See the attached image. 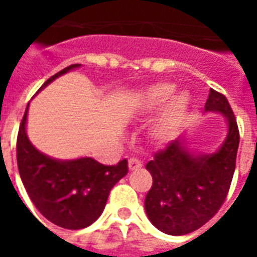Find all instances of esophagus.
<instances>
[{
    "mask_svg": "<svg viewBox=\"0 0 257 257\" xmlns=\"http://www.w3.org/2000/svg\"><path fill=\"white\" fill-rule=\"evenodd\" d=\"M128 167H129V169H131V171H135V169L141 168V167H143V163H141L139 159H135V157H133V159H129Z\"/></svg>",
    "mask_w": 257,
    "mask_h": 257,
    "instance_id": "obj_1",
    "label": "esophagus"
}]
</instances>
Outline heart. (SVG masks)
Segmentation results:
<instances>
[{"mask_svg":"<svg viewBox=\"0 0 257 257\" xmlns=\"http://www.w3.org/2000/svg\"><path fill=\"white\" fill-rule=\"evenodd\" d=\"M164 112L153 126V136L159 140H171L187 117L192 97L185 90L175 93V85L169 82H159L144 89L136 98V109L141 113H148L163 106Z\"/></svg>","mask_w":257,"mask_h":257,"instance_id":"obj_1","label":"heart"}]
</instances>
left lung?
I'll return each mask as SVG.
<instances>
[{
  "label": "left lung",
  "mask_w": 257,
  "mask_h": 257,
  "mask_svg": "<svg viewBox=\"0 0 257 257\" xmlns=\"http://www.w3.org/2000/svg\"><path fill=\"white\" fill-rule=\"evenodd\" d=\"M205 112L220 113L227 120V137L216 152L191 153L181 137L145 167L153 179L145 196V212L151 223L168 235H187L203 227L223 205L231 187L240 141L236 117L227 97L213 89Z\"/></svg>",
  "instance_id": "left-lung-1"
}]
</instances>
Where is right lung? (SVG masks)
I'll return each instance as SVG.
<instances>
[{"mask_svg": "<svg viewBox=\"0 0 257 257\" xmlns=\"http://www.w3.org/2000/svg\"><path fill=\"white\" fill-rule=\"evenodd\" d=\"M73 64L46 80L38 89L69 70L80 68ZM37 92V93H38ZM26 106L17 136L18 172L30 200L44 217L66 229H82L102 213L109 192L128 173V161L116 165L100 164L92 157L76 160H56L32 145L26 135Z\"/></svg>", "mask_w": 257, "mask_h": 257, "instance_id": "add662e5", "label": "right lung"}]
</instances>
